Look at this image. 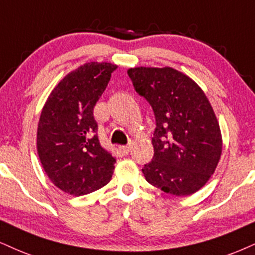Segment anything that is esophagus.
Masks as SVG:
<instances>
[{
    "label": "esophagus",
    "mask_w": 255,
    "mask_h": 255,
    "mask_svg": "<svg viewBox=\"0 0 255 255\" xmlns=\"http://www.w3.org/2000/svg\"><path fill=\"white\" fill-rule=\"evenodd\" d=\"M119 150H121L122 153H124V155H128V153L130 152V146H128V145L119 146Z\"/></svg>",
    "instance_id": "1"
}]
</instances>
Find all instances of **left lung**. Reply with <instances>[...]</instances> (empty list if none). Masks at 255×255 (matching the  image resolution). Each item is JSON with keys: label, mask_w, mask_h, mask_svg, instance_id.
Returning <instances> with one entry per match:
<instances>
[{"label": "left lung", "mask_w": 255, "mask_h": 255, "mask_svg": "<svg viewBox=\"0 0 255 255\" xmlns=\"http://www.w3.org/2000/svg\"><path fill=\"white\" fill-rule=\"evenodd\" d=\"M128 74L156 121L153 157L143 166L144 177L176 196L196 193L214 174L222 151L221 131L206 94L170 67L130 68Z\"/></svg>", "instance_id": "obj_1"}]
</instances>
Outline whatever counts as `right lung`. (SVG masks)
Returning <instances> with one entry per match:
<instances>
[{
	"instance_id": "1",
	"label": "right lung",
	"mask_w": 255,
	"mask_h": 255,
	"mask_svg": "<svg viewBox=\"0 0 255 255\" xmlns=\"http://www.w3.org/2000/svg\"><path fill=\"white\" fill-rule=\"evenodd\" d=\"M117 66L89 62L66 75L41 112L37 153L53 184L81 196L100 189L111 180L116 158L103 149L96 106Z\"/></svg>"
}]
</instances>
